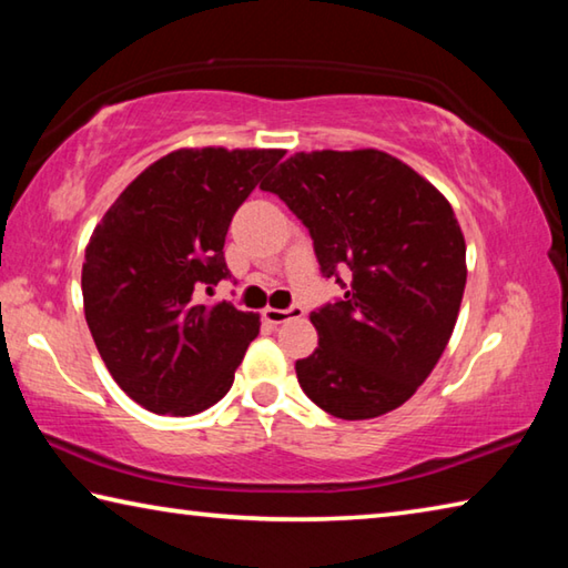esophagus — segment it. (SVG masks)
Segmentation results:
<instances>
[{"label":"esophagus","mask_w":568,"mask_h":568,"mask_svg":"<svg viewBox=\"0 0 568 568\" xmlns=\"http://www.w3.org/2000/svg\"><path fill=\"white\" fill-rule=\"evenodd\" d=\"M297 315H303V307L301 305H291V307H265L263 311V318L271 323V325H281L291 318H297Z\"/></svg>","instance_id":"1"}]
</instances>
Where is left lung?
<instances>
[{
    "instance_id": "1",
    "label": "left lung",
    "mask_w": 568,
    "mask_h": 568,
    "mask_svg": "<svg viewBox=\"0 0 568 568\" xmlns=\"http://www.w3.org/2000/svg\"><path fill=\"white\" fill-rule=\"evenodd\" d=\"M261 187L293 210L321 273L345 291L311 313L318 348L295 363L305 396L343 420L403 406L446 351L464 297L454 207L381 150L295 152Z\"/></svg>"
}]
</instances>
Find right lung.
<instances>
[{
	"label": "right lung",
	"instance_id": "add662e5",
	"mask_svg": "<svg viewBox=\"0 0 568 568\" xmlns=\"http://www.w3.org/2000/svg\"><path fill=\"white\" fill-rule=\"evenodd\" d=\"M283 150H175L140 172L94 227L82 297L118 386L152 413L192 416L225 396L261 315L207 303L227 281L225 235Z\"/></svg>",
	"mask_w": 568,
	"mask_h": 568
}]
</instances>
